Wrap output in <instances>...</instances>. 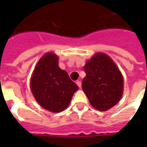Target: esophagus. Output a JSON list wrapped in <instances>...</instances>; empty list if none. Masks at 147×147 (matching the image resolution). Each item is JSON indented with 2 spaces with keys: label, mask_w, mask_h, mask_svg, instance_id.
Masks as SVG:
<instances>
[{
  "label": "esophagus",
  "mask_w": 147,
  "mask_h": 147,
  "mask_svg": "<svg viewBox=\"0 0 147 147\" xmlns=\"http://www.w3.org/2000/svg\"><path fill=\"white\" fill-rule=\"evenodd\" d=\"M76 83L77 85L78 86V88H81L82 87V82H81V81H77Z\"/></svg>",
  "instance_id": "esophagus-1"
}]
</instances>
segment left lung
I'll return each instance as SVG.
<instances>
[{
    "label": "left lung",
    "instance_id": "1",
    "mask_svg": "<svg viewBox=\"0 0 147 147\" xmlns=\"http://www.w3.org/2000/svg\"><path fill=\"white\" fill-rule=\"evenodd\" d=\"M83 69L86 77L82 79V90L95 109L105 111L120 100L123 92V78L110 56L96 53L87 61Z\"/></svg>",
    "mask_w": 147,
    "mask_h": 147
}]
</instances>
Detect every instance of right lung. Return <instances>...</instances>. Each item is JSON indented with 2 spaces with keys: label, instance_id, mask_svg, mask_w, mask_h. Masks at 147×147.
<instances>
[{
  "label": "right lung",
  "instance_id": "1",
  "mask_svg": "<svg viewBox=\"0 0 147 147\" xmlns=\"http://www.w3.org/2000/svg\"><path fill=\"white\" fill-rule=\"evenodd\" d=\"M58 56L45 54L32 73L30 81L32 92L42 107L53 113L65 110L78 87L58 65Z\"/></svg>",
  "mask_w": 147,
  "mask_h": 147
}]
</instances>
